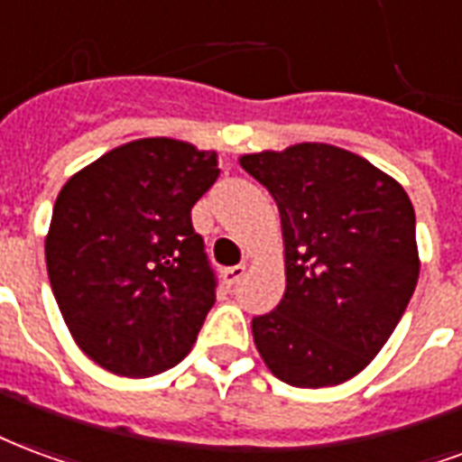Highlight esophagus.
<instances>
[{"instance_id": "esophagus-1", "label": "esophagus", "mask_w": 462, "mask_h": 462, "mask_svg": "<svg viewBox=\"0 0 462 462\" xmlns=\"http://www.w3.org/2000/svg\"><path fill=\"white\" fill-rule=\"evenodd\" d=\"M244 275H245V265H231V268H224V273H221V278H224V285H226V288L236 285V282L241 281Z\"/></svg>"}]
</instances>
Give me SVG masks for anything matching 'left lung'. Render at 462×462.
Returning a JSON list of instances; mask_svg holds the SVG:
<instances>
[{
    "mask_svg": "<svg viewBox=\"0 0 462 462\" xmlns=\"http://www.w3.org/2000/svg\"><path fill=\"white\" fill-rule=\"evenodd\" d=\"M238 162L275 199L285 248V295L251 322L255 349L291 386H337L379 355L416 291L409 194L335 144L300 143Z\"/></svg>",
    "mask_w": 462,
    "mask_h": 462,
    "instance_id": "obj_1",
    "label": "left lung"
}]
</instances>
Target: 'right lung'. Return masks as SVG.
<instances>
[{
  "mask_svg": "<svg viewBox=\"0 0 462 462\" xmlns=\"http://www.w3.org/2000/svg\"><path fill=\"white\" fill-rule=\"evenodd\" d=\"M217 152L144 137L76 171L53 204L46 268L70 337L117 376L180 365L217 295L191 207Z\"/></svg>",
  "mask_w": 462,
  "mask_h": 462,
  "instance_id": "1",
  "label": "right lung"
}]
</instances>
